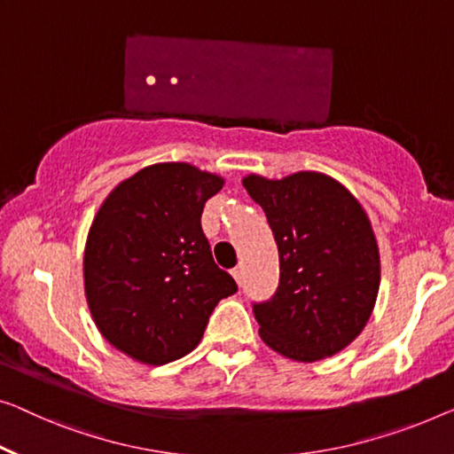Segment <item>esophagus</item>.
Segmentation results:
<instances>
[{"instance_id":"obj_1","label":"esophagus","mask_w":454,"mask_h":454,"mask_svg":"<svg viewBox=\"0 0 454 454\" xmlns=\"http://www.w3.org/2000/svg\"><path fill=\"white\" fill-rule=\"evenodd\" d=\"M242 275H245V273H242V265H239L236 269H232V277H234V281L239 283V286L242 283Z\"/></svg>"}]
</instances>
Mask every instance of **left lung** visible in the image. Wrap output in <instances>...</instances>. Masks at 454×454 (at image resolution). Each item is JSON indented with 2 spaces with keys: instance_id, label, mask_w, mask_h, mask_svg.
<instances>
[{
  "instance_id": "1",
  "label": "left lung",
  "mask_w": 454,
  "mask_h": 454,
  "mask_svg": "<svg viewBox=\"0 0 454 454\" xmlns=\"http://www.w3.org/2000/svg\"><path fill=\"white\" fill-rule=\"evenodd\" d=\"M242 185L265 209L279 248V287L256 303L262 342L297 363L347 348L373 314L381 261L371 220L340 181L320 171Z\"/></svg>"
}]
</instances>
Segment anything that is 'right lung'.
<instances>
[{
	"instance_id": "add662e5",
	"label": "right lung",
	"mask_w": 454,
	"mask_h": 454,
	"mask_svg": "<svg viewBox=\"0 0 454 454\" xmlns=\"http://www.w3.org/2000/svg\"><path fill=\"white\" fill-rule=\"evenodd\" d=\"M218 173L157 162L112 189L83 253L85 300L99 334L142 364H167L198 347L209 314L236 294L201 232Z\"/></svg>"
}]
</instances>
